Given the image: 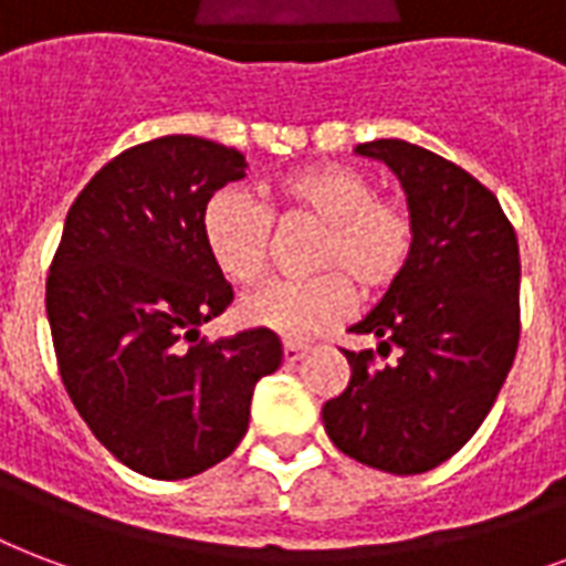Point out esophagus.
I'll return each instance as SVG.
<instances>
[{"mask_svg": "<svg viewBox=\"0 0 566 566\" xmlns=\"http://www.w3.org/2000/svg\"><path fill=\"white\" fill-rule=\"evenodd\" d=\"M308 353V344H302V340H284V361H300L302 356Z\"/></svg>", "mask_w": 566, "mask_h": 566, "instance_id": "obj_1", "label": "esophagus"}]
</instances>
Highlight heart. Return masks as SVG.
<instances>
[{
    "mask_svg": "<svg viewBox=\"0 0 566 566\" xmlns=\"http://www.w3.org/2000/svg\"><path fill=\"white\" fill-rule=\"evenodd\" d=\"M273 216L314 222V270L305 282H273L240 302V317L284 338H308L353 312V282L382 291L403 275L416 252V216L400 198L377 196L368 175L347 166H314L275 187L273 207L240 187L219 189L201 216L210 261L228 282L252 287L266 275L273 249Z\"/></svg>",
    "mask_w": 566,
    "mask_h": 566,
    "instance_id": "1",
    "label": "heart"
}]
</instances>
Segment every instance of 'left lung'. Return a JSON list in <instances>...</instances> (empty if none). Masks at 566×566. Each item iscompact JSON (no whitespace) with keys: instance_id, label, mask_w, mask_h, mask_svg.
Listing matches in <instances>:
<instances>
[{"instance_id":"8db88e82","label":"left lung","mask_w":566,"mask_h":566,"mask_svg":"<svg viewBox=\"0 0 566 566\" xmlns=\"http://www.w3.org/2000/svg\"><path fill=\"white\" fill-rule=\"evenodd\" d=\"M407 192L412 261L374 312L350 326L374 350H344L350 382L326 400L323 427L353 460L421 474L474 437L520 347V243L499 198L465 168L403 139L356 145ZM396 359L376 365V356Z\"/></svg>"}]
</instances>
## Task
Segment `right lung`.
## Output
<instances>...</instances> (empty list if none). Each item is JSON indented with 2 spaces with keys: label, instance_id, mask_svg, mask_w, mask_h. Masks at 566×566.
Masks as SVG:
<instances>
[{
  "label": "right lung",
  "instance_id": "1",
  "mask_svg": "<svg viewBox=\"0 0 566 566\" xmlns=\"http://www.w3.org/2000/svg\"><path fill=\"white\" fill-rule=\"evenodd\" d=\"M243 175L240 150L163 136L109 159L64 219L46 275L59 374L97 442L145 478L222 463L249 430L254 382L282 365L270 329L198 338L234 300L201 216Z\"/></svg>",
  "mask_w": 566,
  "mask_h": 566
}]
</instances>
